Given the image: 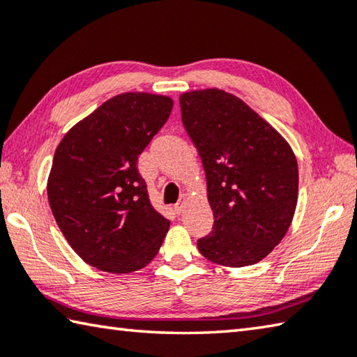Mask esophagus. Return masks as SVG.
<instances>
[{
  "instance_id": "obj_1",
  "label": "esophagus",
  "mask_w": 357,
  "mask_h": 357,
  "mask_svg": "<svg viewBox=\"0 0 357 357\" xmlns=\"http://www.w3.org/2000/svg\"><path fill=\"white\" fill-rule=\"evenodd\" d=\"M185 201H187V195L184 193V195L181 197V199L178 201V203L174 204V207H173L174 212H176V213H181V212H183V211H184V206H185Z\"/></svg>"
}]
</instances>
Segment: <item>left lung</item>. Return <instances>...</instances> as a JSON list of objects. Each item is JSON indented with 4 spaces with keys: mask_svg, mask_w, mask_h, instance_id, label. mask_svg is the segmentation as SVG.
<instances>
[{
    "mask_svg": "<svg viewBox=\"0 0 357 357\" xmlns=\"http://www.w3.org/2000/svg\"><path fill=\"white\" fill-rule=\"evenodd\" d=\"M187 134L203 162L213 212L198 250L225 267L252 265L286 236L298 201V164L282 135L218 89L179 96Z\"/></svg>",
    "mask_w": 357,
    "mask_h": 357,
    "instance_id": "1",
    "label": "left lung"
}]
</instances>
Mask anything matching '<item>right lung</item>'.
Segmentation results:
<instances>
[{
	"mask_svg": "<svg viewBox=\"0 0 357 357\" xmlns=\"http://www.w3.org/2000/svg\"><path fill=\"white\" fill-rule=\"evenodd\" d=\"M173 100L116 95L75 125L56 148L48 201L84 262L131 273L158 255L170 222L154 209L137 160L170 116Z\"/></svg>",
	"mask_w": 357,
	"mask_h": 357,
	"instance_id": "obj_1",
	"label": "right lung"
}]
</instances>
